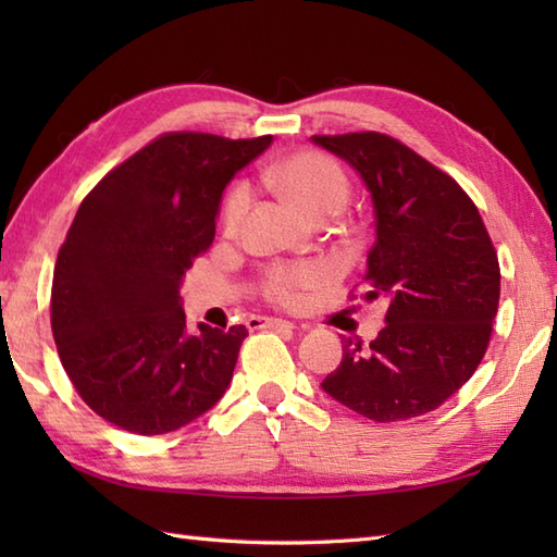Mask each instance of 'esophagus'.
<instances>
[{"label": "esophagus", "mask_w": 557, "mask_h": 557, "mask_svg": "<svg viewBox=\"0 0 557 557\" xmlns=\"http://www.w3.org/2000/svg\"><path fill=\"white\" fill-rule=\"evenodd\" d=\"M248 330H280V327H294L289 321H280V318H263V315H251L246 321Z\"/></svg>", "instance_id": "34e87169"}]
</instances>
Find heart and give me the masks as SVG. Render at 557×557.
Listing matches in <instances>:
<instances>
[{
  "mask_svg": "<svg viewBox=\"0 0 557 557\" xmlns=\"http://www.w3.org/2000/svg\"><path fill=\"white\" fill-rule=\"evenodd\" d=\"M265 182L289 198L309 218H327L345 208L349 198V176L342 164L318 150H299L270 164ZM251 191L246 182H236L222 200L220 224L224 234H234L246 218ZM333 268L325 260L275 263L260 275L258 289L263 299L280 309H299L311 292L333 282Z\"/></svg>",
  "mask_w": 557,
  "mask_h": 557,
  "instance_id": "1",
  "label": "heart"
}]
</instances>
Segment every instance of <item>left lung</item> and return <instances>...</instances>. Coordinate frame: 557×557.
Returning <instances> with one entry per match:
<instances>
[{
  "label": "left lung",
  "mask_w": 557,
  "mask_h": 557,
  "mask_svg": "<svg viewBox=\"0 0 557 557\" xmlns=\"http://www.w3.org/2000/svg\"><path fill=\"white\" fill-rule=\"evenodd\" d=\"M313 140L369 186L375 244L361 297L389 301L377 337L369 347L345 339L342 363L321 385L377 423L421 417L453 397L488 349L498 253L465 188L401 140L377 132Z\"/></svg>",
  "instance_id": "8db88e82"
}]
</instances>
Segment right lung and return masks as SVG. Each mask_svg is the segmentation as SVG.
Segmentation results:
<instances>
[{"label": "right lung", "instance_id": "add662e5", "mask_svg": "<svg viewBox=\"0 0 557 557\" xmlns=\"http://www.w3.org/2000/svg\"><path fill=\"white\" fill-rule=\"evenodd\" d=\"M270 140L162 134L83 198L57 253L50 321L69 381L104 421L170 433L227 389L246 327L188 333L180 285L215 239L224 186Z\"/></svg>", "mask_w": 557, "mask_h": 557}]
</instances>
